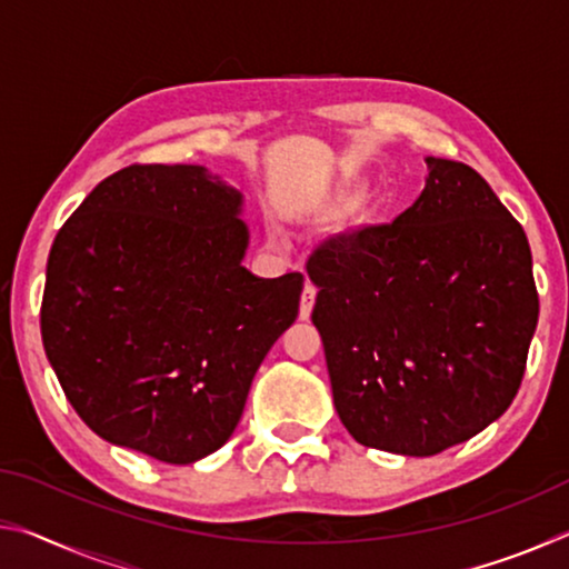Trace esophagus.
Masks as SVG:
<instances>
[{"label":"esophagus","mask_w":569,"mask_h":569,"mask_svg":"<svg viewBox=\"0 0 569 569\" xmlns=\"http://www.w3.org/2000/svg\"><path fill=\"white\" fill-rule=\"evenodd\" d=\"M313 303H316V286L311 281H306L303 286V296H301V308H298V316L306 321L308 316L313 311Z\"/></svg>","instance_id":"34e87169"}]
</instances>
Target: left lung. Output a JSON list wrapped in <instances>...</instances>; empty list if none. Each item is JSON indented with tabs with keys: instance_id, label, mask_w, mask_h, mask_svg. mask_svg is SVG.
Masks as SVG:
<instances>
[{
	"instance_id": "obj_1",
	"label": "left lung",
	"mask_w": 569,
	"mask_h": 569,
	"mask_svg": "<svg viewBox=\"0 0 569 569\" xmlns=\"http://www.w3.org/2000/svg\"><path fill=\"white\" fill-rule=\"evenodd\" d=\"M427 168L393 223L326 238L306 263L339 419L359 445L403 457L502 417L539 316L522 226L465 162Z\"/></svg>"
}]
</instances>
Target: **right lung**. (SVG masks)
<instances>
[{
  "instance_id": "1",
  "label": "right lung",
  "mask_w": 569,
  "mask_h": 569,
  "mask_svg": "<svg viewBox=\"0 0 569 569\" xmlns=\"http://www.w3.org/2000/svg\"><path fill=\"white\" fill-rule=\"evenodd\" d=\"M243 192L203 166H130L57 233L42 343L94 435L192 465L233 435L266 353L296 321L301 273L243 266Z\"/></svg>"
}]
</instances>
